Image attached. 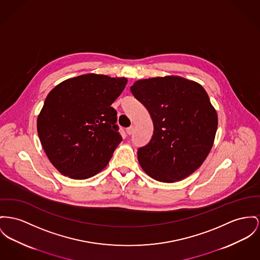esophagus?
<instances>
[{"instance_id":"esophagus-1","label":"esophagus","mask_w":260,"mask_h":260,"mask_svg":"<svg viewBox=\"0 0 260 260\" xmlns=\"http://www.w3.org/2000/svg\"><path fill=\"white\" fill-rule=\"evenodd\" d=\"M126 132H127L128 135L133 134V132H134V126H130L129 128H127V129H126Z\"/></svg>"}]
</instances>
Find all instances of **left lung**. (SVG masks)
Returning <instances> with one entry per match:
<instances>
[{"mask_svg": "<svg viewBox=\"0 0 260 260\" xmlns=\"http://www.w3.org/2000/svg\"><path fill=\"white\" fill-rule=\"evenodd\" d=\"M130 89L154 123L151 141L138 149L143 171L168 183L194 173L209 155L218 127L206 90L177 76L139 80Z\"/></svg>", "mask_w": 260, "mask_h": 260, "instance_id": "obj_1", "label": "left lung"}]
</instances>
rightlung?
<instances>
[{"mask_svg": "<svg viewBox=\"0 0 260 260\" xmlns=\"http://www.w3.org/2000/svg\"><path fill=\"white\" fill-rule=\"evenodd\" d=\"M126 78L87 74L53 88L37 117L45 154L63 175L87 179L102 172L122 141L111 107Z\"/></svg>", "mask_w": 260, "mask_h": 260, "instance_id": "obj_1", "label": "right lung"}]
</instances>
